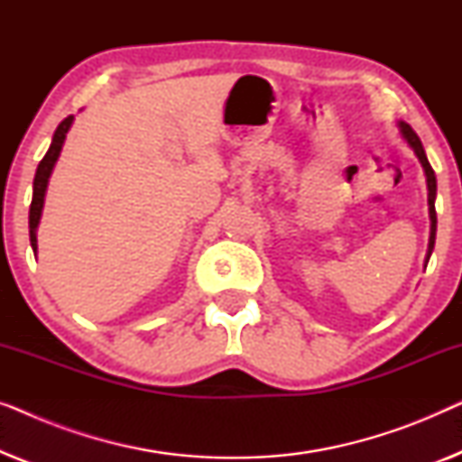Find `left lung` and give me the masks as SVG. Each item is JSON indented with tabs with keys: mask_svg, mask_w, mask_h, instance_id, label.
Here are the masks:
<instances>
[{
	"mask_svg": "<svg viewBox=\"0 0 462 462\" xmlns=\"http://www.w3.org/2000/svg\"><path fill=\"white\" fill-rule=\"evenodd\" d=\"M397 128H400V134H402L403 141L408 143V147L414 151L416 157H419L422 172H425V179H427V191H429L427 193V204H429V220H431V231H429V248H427V256H425V267H427L429 258H431L433 245H435V231H438V214H435V195H438V180H435V172H433L431 163H429V160H427V153H425V149H422V143H420V138L416 136V132L403 122H397Z\"/></svg>",
	"mask_w": 462,
	"mask_h": 462,
	"instance_id": "left-lung-1",
	"label": "left lung"
}]
</instances>
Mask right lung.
I'll use <instances>...</instances> for the list:
<instances>
[{
	"instance_id": "obj_1",
	"label": "right lung",
	"mask_w": 462,
	"mask_h": 462,
	"mask_svg": "<svg viewBox=\"0 0 462 462\" xmlns=\"http://www.w3.org/2000/svg\"><path fill=\"white\" fill-rule=\"evenodd\" d=\"M73 124V116H69L67 119H62L56 128L52 143H50L48 153L43 155V160L37 166L35 179H33V199H31V208H29V237H31V248L37 254V226H40L42 220V210H43V201H46V191H48V182L50 176H52V170L56 166V160H59L62 144H65L67 132Z\"/></svg>"
}]
</instances>
